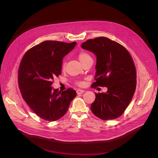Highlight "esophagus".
<instances>
[{"label":"esophagus","mask_w":158,"mask_h":158,"mask_svg":"<svg viewBox=\"0 0 158 158\" xmlns=\"http://www.w3.org/2000/svg\"><path fill=\"white\" fill-rule=\"evenodd\" d=\"M85 92V91L84 90H82V89H77V91H76V93H77V94H82L83 93H84Z\"/></svg>","instance_id":"esophagus-1"}]
</instances>
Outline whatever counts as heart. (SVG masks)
<instances>
[{
    "label": "heart",
    "instance_id": "obj_1",
    "mask_svg": "<svg viewBox=\"0 0 158 158\" xmlns=\"http://www.w3.org/2000/svg\"><path fill=\"white\" fill-rule=\"evenodd\" d=\"M78 58H79V60H80V62L82 64L84 63V62L87 61L89 59H92L91 56L86 52H81L79 53V55H78ZM65 69V65H63V67H62V69ZM77 84L78 85H80V86H82V85L84 84L83 82H81V81H79L77 82Z\"/></svg>",
    "mask_w": 158,
    "mask_h": 158
}]
</instances>
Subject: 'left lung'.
I'll return each instance as SVG.
<instances>
[{"mask_svg":"<svg viewBox=\"0 0 158 158\" xmlns=\"http://www.w3.org/2000/svg\"><path fill=\"white\" fill-rule=\"evenodd\" d=\"M81 47L96 56L93 88L108 89L106 93H95L92 112L104 120L119 117L131 102L136 88V70L131 54L118 43L106 37L88 40Z\"/></svg>","mask_w":158,"mask_h":158,"instance_id":"obj_1","label":"left lung"}]
</instances>
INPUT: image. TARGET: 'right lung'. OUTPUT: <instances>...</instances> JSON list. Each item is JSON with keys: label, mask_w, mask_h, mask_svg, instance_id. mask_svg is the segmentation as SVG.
Returning <instances> with one entry per match:
<instances>
[{"label": "right lung", "mask_w": 158, "mask_h": 158, "mask_svg": "<svg viewBox=\"0 0 158 158\" xmlns=\"http://www.w3.org/2000/svg\"><path fill=\"white\" fill-rule=\"evenodd\" d=\"M76 42L45 41L28 50L18 71V84L23 98L38 117L55 121L67 111L76 96L71 88L61 92L52 87L53 80L61 74L64 57Z\"/></svg>", "instance_id": "right-lung-1"}]
</instances>
